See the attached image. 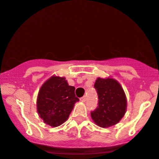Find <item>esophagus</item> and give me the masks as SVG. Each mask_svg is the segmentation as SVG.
I'll return each mask as SVG.
<instances>
[{"label": "esophagus", "mask_w": 159, "mask_h": 159, "mask_svg": "<svg viewBox=\"0 0 159 159\" xmlns=\"http://www.w3.org/2000/svg\"><path fill=\"white\" fill-rule=\"evenodd\" d=\"M80 100H81V101H82V102H85V101H86V100H87V98H86V96H84V97H82V98H81V99H80Z\"/></svg>", "instance_id": "1"}]
</instances>
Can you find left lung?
I'll return each mask as SVG.
<instances>
[{
	"mask_svg": "<svg viewBox=\"0 0 159 159\" xmlns=\"http://www.w3.org/2000/svg\"><path fill=\"white\" fill-rule=\"evenodd\" d=\"M98 95V106L91 112L98 126L107 128L119 123L126 111V94L120 83L111 78H98L94 84Z\"/></svg>",
	"mask_w": 159,
	"mask_h": 159,
	"instance_id": "obj_1",
	"label": "left lung"
}]
</instances>
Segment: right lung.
I'll use <instances>...</instances> for the list:
<instances>
[{
	"mask_svg": "<svg viewBox=\"0 0 159 159\" xmlns=\"http://www.w3.org/2000/svg\"><path fill=\"white\" fill-rule=\"evenodd\" d=\"M75 90L64 77L52 76L42 85L36 106L45 123L56 127L68 120L75 103L79 101L75 97Z\"/></svg>",
	"mask_w": 159,
	"mask_h": 159,
	"instance_id": "add662e5",
	"label": "right lung"
}]
</instances>
